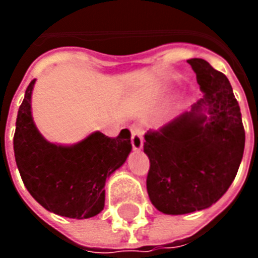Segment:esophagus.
I'll return each instance as SVG.
<instances>
[{
    "instance_id": "esophagus-1",
    "label": "esophagus",
    "mask_w": 258,
    "mask_h": 258,
    "mask_svg": "<svg viewBox=\"0 0 258 258\" xmlns=\"http://www.w3.org/2000/svg\"><path fill=\"white\" fill-rule=\"evenodd\" d=\"M131 143L134 150H142L143 147V127L141 124L131 125Z\"/></svg>"
}]
</instances>
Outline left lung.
<instances>
[{"mask_svg": "<svg viewBox=\"0 0 258 258\" xmlns=\"http://www.w3.org/2000/svg\"><path fill=\"white\" fill-rule=\"evenodd\" d=\"M187 62L204 97L159 131H149L143 146L150 201L171 216L216 204L236 178L245 147L240 105L228 78L206 60Z\"/></svg>", "mask_w": 258, "mask_h": 258, "instance_id": "8db88e82", "label": "left lung"}]
</instances>
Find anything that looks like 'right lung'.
Listing matches in <instances>:
<instances>
[{
	"instance_id": "1",
	"label": "right lung",
	"mask_w": 258,
	"mask_h": 258,
	"mask_svg": "<svg viewBox=\"0 0 258 258\" xmlns=\"http://www.w3.org/2000/svg\"><path fill=\"white\" fill-rule=\"evenodd\" d=\"M25 91L16 120L13 149L22 182L48 212L84 220L104 209L105 180L125 162L133 150L131 133L116 138L100 131L75 145H56L42 137L32 117V91Z\"/></svg>"
}]
</instances>
